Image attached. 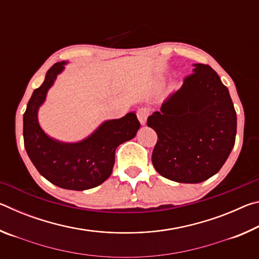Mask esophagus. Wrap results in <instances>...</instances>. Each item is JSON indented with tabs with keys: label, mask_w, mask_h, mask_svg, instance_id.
<instances>
[{
	"label": "esophagus",
	"mask_w": 259,
	"mask_h": 259,
	"mask_svg": "<svg viewBox=\"0 0 259 259\" xmlns=\"http://www.w3.org/2000/svg\"><path fill=\"white\" fill-rule=\"evenodd\" d=\"M148 115H150V109L147 107H140L138 111H137V116H138V120L142 124H145L146 123V120Z\"/></svg>",
	"instance_id": "34e87169"
}]
</instances>
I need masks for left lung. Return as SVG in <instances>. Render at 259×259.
<instances>
[{"mask_svg": "<svg viewBox=\"0 0 259 259\" xmlns=\"http://www.w3.org/2000/svg\"><path fill=\"white\" fill-rule=\"evenodd\" d=\"M181 89L147 119L157 142L152 163L161 176L201 183L217 174L235 143L236 113L218 74L195 64Z\"/></svg>", "mask_w": 259, "mask_h": 259, "instance_id": "obj_1", "label": "left lung"}]
</instances>
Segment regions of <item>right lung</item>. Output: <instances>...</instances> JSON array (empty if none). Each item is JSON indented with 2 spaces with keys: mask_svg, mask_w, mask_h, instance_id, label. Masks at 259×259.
<instances>
[{
  "mask_svg": "<svg viewBox=\"0 0 259 259\" xmlns=\"http://www.w3.org/2000/svg\"><path fill=\"white\" fill-rule=\"evenodd\" d=\"M64 64L56 63L42 85L34 90L24 113V144L35 168L50 183L66 190H89L111 176L116 147L133 139L140 123L135 113H128L119 120L104 122L80 143L64 144L48 137L37 122V109Z\"/></svg>",
  "mask_w": 259,
  "mask_h": 259,
  "instance_id": "add662e5",
  "label": "right lung"
}]
</instances>
